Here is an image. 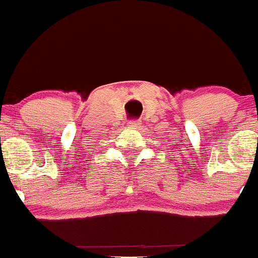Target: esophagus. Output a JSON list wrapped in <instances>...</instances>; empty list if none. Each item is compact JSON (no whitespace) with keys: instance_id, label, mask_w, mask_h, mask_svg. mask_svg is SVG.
Here are the masks:
<instances>
[{"instance_id":"obj_1","label":"esophagus","mask_w":258,"mask_h":258,"mask_svg":"<svg viewBox=\"0 0 258 258\" xmlns=\"http://www.w3.org/2000/svg\"><path fill=\"white\" fill-rule=\"evenodd\" d=\"M141 125V121H138V120H134V121H131L129 122V126L133 127V129H136V127H138Z\"/></svg>"}]
</instances>
